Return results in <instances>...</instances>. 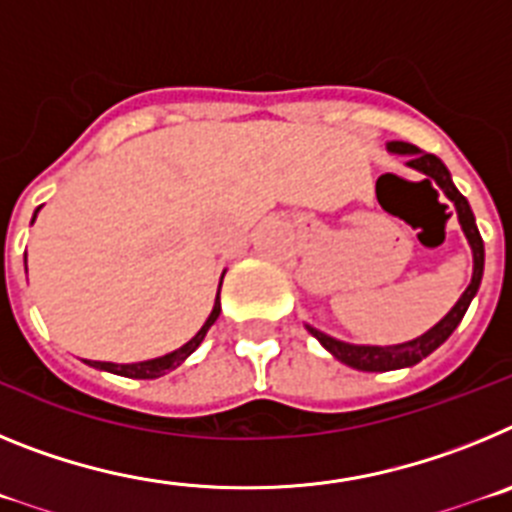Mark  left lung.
Listing matches in <instances>:
<instances>
[{"mask_svg":"<svg viewBox=\"0 0 512 512\" xmlns=\"http://www.w3.org/2000/svg\"><path fill=\"white\" fill-rule=\"evenodd\" d=\"M387 151L408 156L410 169L420 171V174L425 176H431L433 182L443 189V194L454 202L461 230H464L469 246H472L474 269H472V282H469V287L464 289V295L456 300V305L451 307V310L446 312V315H443L431 330H425L423 336L413 338V341L408 343H397V346H356V343H346V341H338V338L325 336L323 330L307 325V330H310L312 336L318 338V341L328 348L330 354L336 356L338 361H343L346 366L359 369V372H392V369H405V366H415L418 361H423L425 356L433 354V351H436V348L441 346L451 333H454L456 325L461 323L469 302H472L474 295H477L479 282H482V271H485V243H482V235H479L477 223H474V212L472 207H469L467 197L454 187L449 169L443 166L441 158L433 156V153H423L420 148H415L413 143H402V140H390V143H387ZM431 179H425V182H431Z\"/></svg>","mask_w":512,"mask_h":512,"instance_id":"1","label":"left lung"}]
</instances>
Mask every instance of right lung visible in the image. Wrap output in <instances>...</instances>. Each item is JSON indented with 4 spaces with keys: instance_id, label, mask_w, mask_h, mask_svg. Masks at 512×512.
Returning a JSON list of instances; mask_svg holds the SVG:
<instances>
[{
    "instance_id": "obj_1",
    "label": "right lung",
    "mask_w": 512,
    "mask_h": 512,
    "mask_svg": "<svg viewBox=\"0 0 512 512\" xmlns=\"http://www.w3.org/2000/svg\"><path fill=\"white\" fill-rule=\"evenodd\" d=\"M35 215H38V210H35ZM33 215V220H35ZM223 284V282H220ZM217 315H220V292H217L215 297V305H212V312L210 318L205 320V325H202L197 333H194L192 341L184 343L182 348H176V351H171V354L166 356H158V359H148V361H138V364H112V361H87L89 366H94V369H102V372H112V374H120V377H133V379H156V377H164L166 372H171V369H176L179 364H184V359H187L192 351H197V346H200L202 341H205L207 330L212 328V323L217 320Z\"/></svg>"
}]
</instances>
